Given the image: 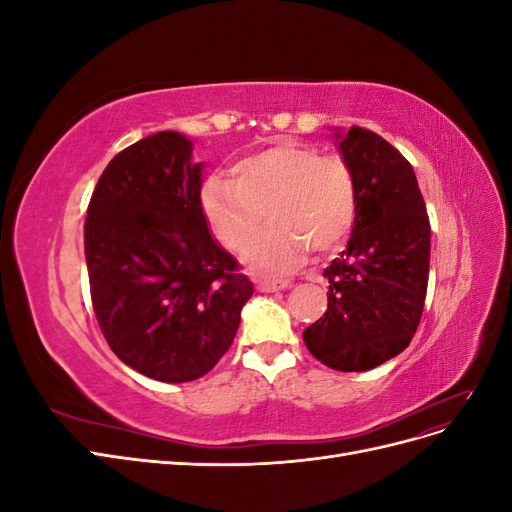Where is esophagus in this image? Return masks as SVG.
<instances>
[{
  "label": "esophagus",
  "instance_id": "obj_1",
  "mask_svg": "<svg viewBox=\"0 0 512 512\" xmlns=\"http://www.w3.org/2000/svg\"><path fill=\"white\" fill-rule=\"evenodd\" d=\"M290 286V280H267V277H260L256 280V290L260 292H277Z\"/></svg>",
  "mask_w": 512,
  "mask_h": 512
}]
</instances>
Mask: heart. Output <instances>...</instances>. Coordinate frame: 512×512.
<instances>
[{
	"label": "heart",
	"instance_id": "heart-1",
	"mask_svg": "<svg viewBox=\"0 0 512 512\" xmlns=\"http://www.w3.org/2000/svg\"><path fill=\"white\" fill-rule=\"evenodd\" d=\"M205 220L230 252H245L261 223L270 226L245 260L256 271L297 269L305 252H335L356 218V183L348 164L301 143H280L232 164L200 192Z\"/></svg>",
	"mask_w": 512,
	"mask_h": 512
}]
</instances>
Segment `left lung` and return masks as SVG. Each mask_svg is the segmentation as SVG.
<instances>
[{
	"mask_svg": "<svg viewBox=\"0 0 512 512\" xmlns=\"http://www.w3.org/2000/svg\"><path fill=\"white\" fill-rule=\"evenodd\" d=\"M356 183L348 247L324 269L329 305L303 331L320 363L367 371L404 352L423 314L431 228L410 162L376 132L335 128Z\"/></svg>",
	"mask_w": 512,
	"mask_h": 512,
	"instance_id": "8db88e82",
	"label": "left lung"
}]
</instances>
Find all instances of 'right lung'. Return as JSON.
<instances>
[{
    "label": "right lung",
    "mask_w": 512,
    "mask_h": 512,
    "mask_svg": "<svg viewBox=\"0 0 512 512\" xmlns=\"http://www.w3.org/2000/svg\"><path fill=\"white\" fill-rule=\"evenodd\" d=\"M203 162L181 132H156L108 162L89 200L85 260L108 346L160 382L205 376L230 348L254 294L211 237Z\"/></svg>",
    "instance_id": "add662e5"
}]
</instances>
